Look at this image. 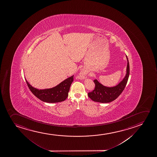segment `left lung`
I'll return each instance as SVG.
<instances>
[{
  "label": "left lung",
  "instance_id": "1",
  "mask_svg": "<svg viewBox=\"0 0 157 157\" xmlns=\"http://www.w3.org/2000/svg\"><path fill=\"white\" fill-rule=\"evenodd\" d=\"M127 59L128 63L125 78L118 85L111 88L102 86L97 79H95L94 81L95 84L94 90L88 93V96L91 100L96 102L107 103L114 101L121 94L127 83L129 76V63L127 56Z\"/></svg>",
  "mask_w": 157,
  "mask_h": 157
}]
</instances>
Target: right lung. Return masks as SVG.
Wrapping results in <instances>:
<instances>
[{
	"mask_svg": "<svg viewBox=\"0 0 157 157\" xmlns=\"http://www.w3.org/2000/svg\"><path fill=\"white\" fill-rule=\"evenodd\" d=\"M74 81V76L65 79L54 88L38 90L30 86L25 79L31 92L40 101L46 102H59L66 100L68 96L70 86Z\"/></svg>",
	"mask_w": 157,
	"mask_h": 157,
	"instance_id": "right-lung-1",
	"label": "right lung"
}]
</instances>
